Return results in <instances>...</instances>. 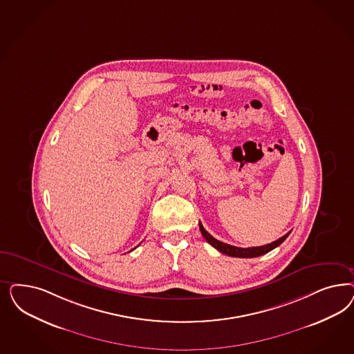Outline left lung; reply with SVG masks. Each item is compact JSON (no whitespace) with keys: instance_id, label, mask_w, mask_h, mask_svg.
Returning <instances> with one entry per match:
<instances>
[{"instance_id":"left-lung-1","label":"left lung","mask_w":354,"mask_h":354,"mask_svg":"<svg viewBox=\"0 0 354 354\" xmlns=\"http://www.w3.org/2000/svg\"><path fill=\"white\" fill-rule=\"evenodd\" d=\"M199 229H201V232H202V234H203L205 241H207L211 246H214L216 250L223 252V254H227L229 257H236V258H257V257L264 255V254H267L268 251L274 250V248H277L280 243H283V242L286 240V237L289 236V233H290V232L286 233V236L280 237L279 240L274 241V242H271V243H268V245L243 249V248L232 246V245L224 243V242H221V241L214 239V237L203 228L202 223H199Z\"/></svg>"}]
</instances>
